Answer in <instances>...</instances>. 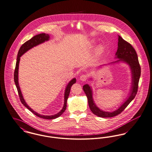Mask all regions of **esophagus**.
I'll list each match as a JSON object with an SVG mask.
<instances>
[{"label": "esophagus", "mask_w": 152, "mask_h": 152, "mask_svg": "<svg viewBox=\"0 0 152 152\" xmlns=\"http://www.w3.org/2000/svg\"><path fill=\"white\" fill-rule=\"evenodd\" d=\"M88 76L86 74H83L80 77V80L82 82H85L87 80Z\"/></svg>", "instance_id": "1"}]
</instances>
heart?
I'll return each mask as SVG.
<instances>
[{
	"instance_id": "b5f03b06",
	"label": "heart",
	"mask_w": 152,
	"mask_h": 152,
	"mask_svg": "<svg viewBox=\"0 0 152 152\" xmlns=\"http://www.w3.org/2000/svg\"><path fill=\"white\" fill-rule=\"evenodd\" d=\"M91 43H92V44H93V42H91ZM101 49H102V47H99V50H101Z\"/></svg>"
}]
</instances>
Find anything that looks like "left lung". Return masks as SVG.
Masks as SVG:
<instances>
[{"instance_id": "8db88e82", "label": "left lung", "mask_w": 152, "mask_h": 152, "mask_svg": "<svg viewBox=\"0 0 152 152\" xmlns=\"http://www.w3.org/2000/svg\"><path fill=\"white\" fill-rule=\"evenodd\" d=\"M118 48L116 53V58H119V59L112 62L110 64L123 61L129 64L132 73V86L130 92L131 94L126 102H124V103L123 104V105L116 110L112 112H105L98 108L94 103L93 98V91L91 87L89 86L88 84L84 85L83 89L87 97L90 110L94 115L98 117H112L119 115L133 100L138 91V83L140 76V66L137 54L131 45L124 40L121 36H118Z\"/></svg>"}]
</instances>
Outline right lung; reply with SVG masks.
Returning <instances> with one entry per match:
<instances>
[{"mask_svg":"<svg viewBox=\"0 0 152 152\" xmlns=\"http://www.w3.org/2000/svg\"><path fill=\"white\" fill-rule=\"evenodd\" d=\"M50 39V36L48 34H40L39 35H35L32 38H31L30 40L26 41L25 43H24L23 45L21 46L18 53L17 55V62H16V65H15V68L14 70V82L16 86V87L17 88V91L19 95V97L20 99V101L21 103L23 104L28 109H29L32 113L35 114V115L37 117H40L42 118H45V119H54L57 117H59L66 110V102L69 96V95L70 93V88L76 82V79L75 78L73 79L70 82L68 83L67 85L65 91V94H64V106L62 109V110L59 112L58 113L54 115H51V116H45V115H40L37 113H36L33 109H32L28 105L26 104L25 102L24 99H23V96L21 93L20 86L18 84V67H19V63H20V57L23 55L25 53H26L27 51H28L29 49L32 48V47H35L37 45H39V44H41L45 41L48 40Z\"/></svg>","mask_w":152,"mask_h":152,"instance_id":"obj_1","label":"right lung"}]
</instances>
